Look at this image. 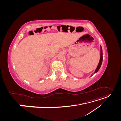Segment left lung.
I'll return each mask as SVG.
<instances>
[{
  "label": "left lung",
  "instance_id": "obj_1",
  "mask_svg": "<svg viewBox=\"0 0 121 121\" xmlns=\"http://www.w3.org/2000/svg\"><path fill=\"white\" fill-rule=\"evenodd\" d=\"M102 60H103V56H102V49L101 46H100V60H99V64L98 65V66H97V68L96 69L95 71V72H94V73H97L99 69L101 67V64H102Z\"/></svg>",
  "mask_w": 121,
  "mask_h": 121
}]
</instances>
